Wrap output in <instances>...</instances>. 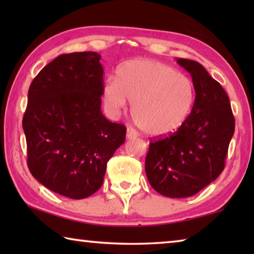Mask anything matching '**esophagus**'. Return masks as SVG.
<instances>
[{"mask_svg":"<svg viewBox=\"0 0 254 254\" xmlns=\"http://www.w3.org/2000/svg\"><path fill=\"white\" fill-rule=\"evenodd\" d=\"M137 136V132L135 130H133L132 127H127V139H133V137Z\"/></svg>","mask_w":254,"mask_h":254,"instance_id":"1","label":"esophagus"}]
</instances>
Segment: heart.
Returning a JSON list of instances; mask_svg holds the SVG:
<instances>
[{
	"instance_id": "1",
	"label": "heart",
	"mask_w": 254,
	"mask_h": 254,
	"mask_svg": "<svg viewBox=\"0 0 254 254\" xmlns=\"http://www.w3.org/2000/svg\"><path fill=\"white\" fill-rule=\"evenodd\" d=\"M103 98L112 113L132 103L131 114L141 131L151 136L168 135L186 121L195 100L192 81L165 64L133 59L119 67L117 79L104 85Z\"/></svg>"
}]
</instances>
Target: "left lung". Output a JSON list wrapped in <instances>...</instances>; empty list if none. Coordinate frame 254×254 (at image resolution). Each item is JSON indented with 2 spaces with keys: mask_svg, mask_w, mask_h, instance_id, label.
Returning a JSON list of instances; mask_svg holds the SVG:
<instances>
[{
  "mask_svg": "<svg viewBox=\"0 0 254 254\" xmlns=\"http://www.w3.org/2000/svg\"><path fill=\"white\" fill-rule=\"evenodd\" d=\"M191 76L195 103L173 134L150 142L145 174L154 190L171 198L192 196L224 169L235 121L229 96L199 63L179 58Z\"/></svg>",
  "mask_w": 254,
  "mask_h": 254,
  "instance_id": "left-lung-1",
  "label": "left lung"
}]
</instances>
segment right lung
<instances>
[{
  "label": "right lung",
  "mask_w": 254,
  "mask_h": 254,
  "mask_svg": "<svg viewBox=\"0 0 254 254\" xmlns=\"http://www.w3.org/2000/svg\"><path fill=\"white\" fill-rule=\"evenodd\" d=\"M93 51L60 55L30 85L22 127L28 167L38 182L71 199L102 186L127 127L101 111L104 69Z\"/></svg>",
  "instance_id": "obj_1"
}]
</instances>
